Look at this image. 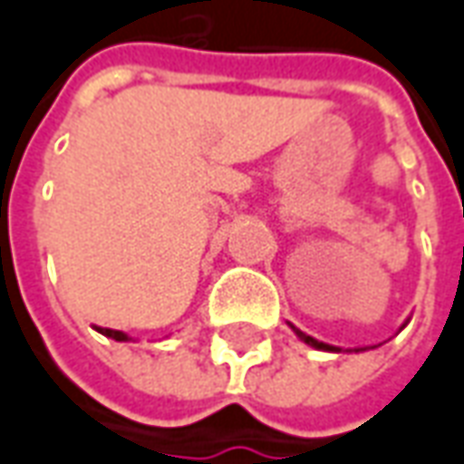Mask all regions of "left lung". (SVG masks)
<instances>
[{
    "label": "left lung",
    "instance_id": "obj_1",
    "mask_svg": "<svg viewBox=\"0 0 464 464\" xmlns=\"http://www.w3.org/2000/svg\"><path fill=\"white\" fill-rule=\"evenodd\" d=\"M406 324H408V321H406ZM406 324H403V326H406ZM403 326H401V328H403ZM290 328L295 331V336H297V339H300V342H305V343H308V346H313V349H324V352H342L339 346H331V343L318 342V339H313V336H308V334H303V331L293 326V324H290ZM357 352H362V349H357Z\"/></svg>",
    "mask_w": 464,
    "mask_h": 464
}]
</instances>
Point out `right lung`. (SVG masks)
<instances>
[{
	"label": "right lung",
	"instance_id": "add662e5",
	"mask_svg": "<svg viewBox=\"0 0 464 464\" xmlns=\"http://www.w3.org/2000/svg\"><path fill=\"white\" fill-rule=\"evenodd\" d=\"M94 331H100L102 336H107V339H115V342H130V336H128V334H122V331H115V328L94 326Z\"/></svg>",
	"mask_w": 464,
	"mask_h": 464
}]
</instances>
